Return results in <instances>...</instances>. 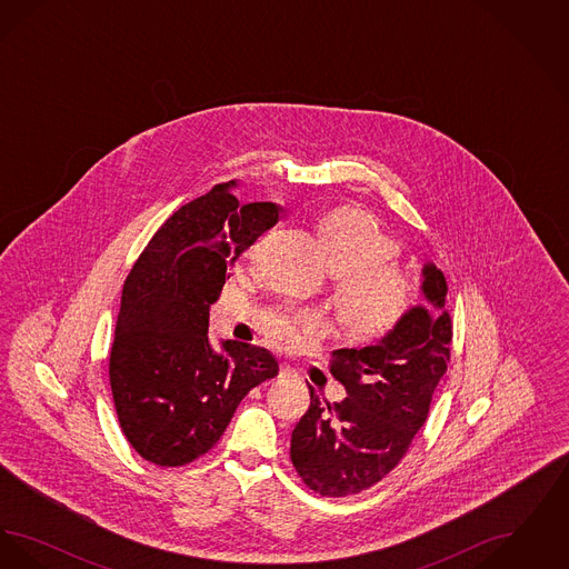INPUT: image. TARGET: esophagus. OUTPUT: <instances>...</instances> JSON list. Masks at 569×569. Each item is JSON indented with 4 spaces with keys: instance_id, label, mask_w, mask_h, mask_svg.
<instances>
[{
    "instance_id": "34e87169",
    "label": "esophagus",
    "mask_w": 569,
    "mask_h": 569,
    "mask_svg": "<svg viewBox=\"0 0 569 569\" xmlns=\"http://www.w3.org/2000/svg\"><path fill=\"white\" fill-rule=\"evenodd\" d=\"M279 376H281V378H290V376H295V369H292L290 365H281V367H279Z\"/></svg>"
}]
</instances>
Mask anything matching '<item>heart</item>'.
Segmentation results:
<instances>
[{
	"mask_svg": "<svg viewBox=\"0 0 569 569\" xmlns=\"http://www.w3.org/2000/svg\"><path fill=\"white\" fill-rule=\"evenodd\" d=\"M326 267L339 277L337 302L341 322L358 339H379L406 316L413 300V283L390 262L399 243L388 237L378 219L358 207H341L318 221ZM320 328L316 313H271L264 330L277 346H292L298 330Z\"/></svg>",
	"mask_w": 569,
	"mask_h": 569,
	"instance_id": "b5f03b06",
	"label": "heart"
}]
</instances>
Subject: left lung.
<instances>
[{
	"label": "left lung",
	"instance_id": "1",
	"mask_svg": "<svg viewBox=\"0 0 569 569\" xmlns=\"http://www.w3.org/2000/svg\"><path fill=\"white\" fill-rule=\"evenodd\" d=\"M425 298L378 343L335 350L330 373L346 386L341 403L322 401L300 418L290 459L302 482L322 497H350L378 485L406 457L422 429L435 388L450 362L448 283L433 262L422 267Z\"/></svg>",
	"mask_w": 569,
	"mask_h": 569
}]
</instances>
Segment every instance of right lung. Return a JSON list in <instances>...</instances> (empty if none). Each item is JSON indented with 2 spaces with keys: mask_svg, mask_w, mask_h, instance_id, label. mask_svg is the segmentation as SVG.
I'll use <instances>...</instances> for the list:
<instances>
[{
  "mask_svg": "<svg viewBox=\"0 0 569 569\" xmlns=\"http://www.w3.org/2000/svg\"><path fill=\"white\" fill-rule=\"evenodd\" d=\"M237 181L174 211L123 283L110 350L112 401L136 452L160 467L207 455L244 395L279 373L264 348L209 343V307L228 267L279 221L274 202L241 204Z\"/></svg>",
  "mask_w": 569,
  "mask_h": 569,
  "instance_id": "add662e5",
  "label": "right lung"
}]
</instances>
